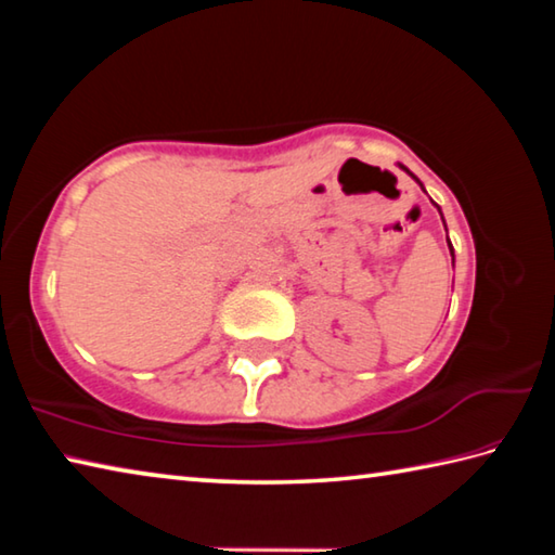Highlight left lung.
Listing matches in <instances>:
<instances>
[{
	"label": "left lung",
	"mask_w": 555,
	"mask_h": 555,
	"mask_svg": "<svg viewBox=\"0 0 555 555\" xmlns=\"http://www.w3.org/2000/svg\"><path fill=\"white\" fill-rule=\"evenodd\" d=\"M413 176V173H411ZM413 178H416V176H413ZM416 181H418V178H416ZM448 247H450V255H453V244H450V240H448Z\"/></svg>",
	"instance_id": "left-lung-1"
}]
</instances>
